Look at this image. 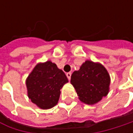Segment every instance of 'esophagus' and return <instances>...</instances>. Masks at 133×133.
I'll list each match as a JSON object with an SVG mask.
<instances>
[{
    "instance_id": "obj_1",
    "label": "esophagus",
    "mask_w": 133,
    "mask_h": 133,
    "mask_svg": "<svg viewBox=\"0 0 133 133\" xmlns=\"http://www.w3.org/2000/svg\"><path fill=\"white\" fill-rule=\"evenodd\" d=\"M66 75V77L68 78V79L70 80V78H71V73L70 72H67Z\"/></svg>"
}]
</instances>
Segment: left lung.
<instances>
[{
  "label": "left lung",
  "instance_id": "1",
  "mask_svg": "<svg viewBox=\"0 0 133 133\" xmlns=\"http://www.w3.org/2000/svg\"><path fill=\"white\" fill-rule=\"evenodd\" d=\"M79 100L86 104L93 105L107 96L110 91V76L107 69L100 63L86 61L79 70L71 75Z\"/></svg>",
  "mask_w": 133,
  "mask_h": 133
}]
</instances>
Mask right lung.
Returning <instances> with one entry per match:
<instances>
[{"mask_svg":"<svg viewBox=\"0 0 133 133\" xmlns=\"http://www.w3.org/2000/svg\"><path fill=\"white\" fill-rule=\"evenodd\" d=\"M67 82L65 73L55 63H38L26 80L29 98L42 110L52 108L58 102L61 89Z\"/></svg>","mask_w":133,"mask_h":133,"instance_id":"obj_1","label":"right lung"}]
</instances>
